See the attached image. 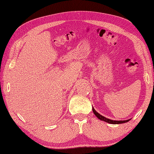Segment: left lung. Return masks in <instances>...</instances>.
<instances>
[{"label":"left lung","instance_id":"obj_1","mask_svg":"<svg viewBox=\"0 0 154 154\" xmlns=\"http://www.w3.org/2000/svg\"><path fill=\"white\" fill-rule=\"evenodd\" d=\"M93 113L95 114V115L96 116L97 118L100 119V120H103V121H105L107 123H109V124H113V125H117V124H122V123H125V122H127L129 121V119H127V120H123V121H116V120H112V119H107L106 117L102 116L101 115H100L98 112H97L96 111H95V109L93 108Z\"/></svg>","mask_w":154,"mask_h":154}]
</instances>
